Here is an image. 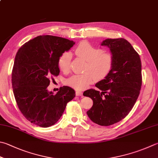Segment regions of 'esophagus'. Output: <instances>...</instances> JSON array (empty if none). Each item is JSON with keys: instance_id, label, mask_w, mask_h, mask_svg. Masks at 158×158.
I'll return each instance as SVG.
<instances>
[{"instance_id": "esophagus-1", "label": "esophagus", "mask_w": 158, "mask_h": 158, "mask_svg": "<svg viewBox=\"0 0 158 158\" xmlns=\"http://www.w3.org/2000/svg\"><path fill=\"white\" fill-rule=\"evenodd\" d=\"M76 95L77 96H82V93L81 91H76Z\"/></svg>"}]
</instances>
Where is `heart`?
<instances>
[{
  "label": "heart",
  "instance_id": "1",
  "mask_svg": "<svg viewBox=\"0 0 158 158\" xmlns=\"http://www.w3.org/2000/svg\"><path fill=\"white\" fill-rule=\"evenodd\" d=\"M76 56L87 62L85 73L73 75L68 78L66 85L76 90L82 91L96 80L105 79L109 75L114 64V58L110 53L103 52L100 48L91 45L87 42H82L76 47ZM71 55L64 52L58 59V67L63 72L70 69Z\"/></svg>",
  "mask_w": 158,
  "mask_h": 158
}]
</instances>
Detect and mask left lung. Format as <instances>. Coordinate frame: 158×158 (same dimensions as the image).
Instances as JSON below:
<instances>
[{"instance_id":"obj_1","label":"left lung","mask_w":158,"mask_h":158,"mask_svg":"<svg viewBox=\"0 0 158 158\" xmlns=\"http://www.w3.org/2000/svg\"><path fill=\"white\" fill-rule=\"evenodd\" d=\"M101 45L108 47L114 58L111 72L96 84L100 91L91 89L84 92L93 106L87 114L100 126H110L129 114L138 99L142 86L139 56L124 38H107Z\"/></svg>"}]
</instances>
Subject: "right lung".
<instances>
[{"label":"right lung","instance_id":"1","mask_svg":"<svg viewBox=\"0 0 158 158\" xmlns=\"http://www.w3.org/2000/svg\"><path fill=\"white\" fill-rule=\"evenodd\" d=\"M75 42L44 35L29 40L15 57L11 73L14 95L27 120L41 127H49L60 118L69 102L76 96L72 88L63 86L56 94L47 87L53 76L60 73L58 61Z\"/></svg>","mask_w":158,"mask_h":158}]
</instances>
